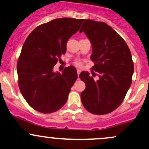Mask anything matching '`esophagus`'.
I'll return each mask as SVG.
<instances>
[{
	"label": "esophagus",
	"mask_w": 149,
	"mask_h": 149,
	"mask_svg": "<svg viewBox=\"0 0 149 149\" xmlns=\"http://www.w3.org/2000/svg\"><path fill=\"white\" fill-rule=\"evenodd\" d=\"M80 73H81V70H80V69H77V73H78V76H79Z\"/></svg>",
	"instance_id": "34e87169"
}]
</instances>
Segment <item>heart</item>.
Returning a JSON list of instances; mask_svg holds the SVG:
<instances>
[{
  "mask_svg": "<svg viewBox=\"0 0 149 149\" xmlns=\"http://www.w3.org/2000/svg\"><path fill=\"white\" fill-rule=\"evenodd\" d=\"M75 65H77V66H81V65H82V63L81 61H76L75 62Z\"/></svg>",
  "mask_w": 149,
  "mask_h": 149,
  "instance_id": "1",
  "label": "heart"
}]
</instances>
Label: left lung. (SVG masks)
Instances as JSON below:
<instances>
[{"instance_id": "1", "label": "left lung", "mask_w": 149, "mask_h": 149, "mask_svg": "<svg viewBox=\"0 0 149 149\" xmlns=\"http://www.w3.org/2000/svg\"><path fill=\"white\" fill-rule=\"evenodd\" d=\"M83 31L93 48L91 72H97L99 79L95 81L88 71L80 73L86 84L81 102L91 113H109L120 106L131 85L134 68L131 51L123 38L104 22L85 20L80 33Z\"/></svg>"}]
</instances>
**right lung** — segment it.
I'll return each instance as SVG.
<instances>
[{
	"instance_id": "1",
	"label": "right lung",
	"mask_w": 149,
	"mask_h": 149,
	"mask_svg": "<svg viewBox=\"0 0 149 149\" xmlns=\"http://www.w3.org/2000/svg\"><path fill=\"white\" fill-rule=\"evenodd\" d=\"M84 21L56 18L36 28L24 42L17 62L18 86L26 102L37 111L56 112L66 103L77 71L73 65L62 73L53 69Z\"/></svg>"
}]
</instances>
